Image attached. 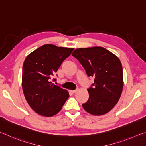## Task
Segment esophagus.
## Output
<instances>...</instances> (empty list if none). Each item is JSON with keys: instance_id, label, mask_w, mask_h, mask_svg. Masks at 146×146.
Returning a JSON list of instances; mask_svg holds the SVG:
<instances>
[{"instance_id": "obj_1", "label": "esophagus", "mask_w": 146, "mask_h": 146, "mask_svg": "<svg viewBox=\"0 0 146 146\" xmlns=\"http://www.w3.org/2000/svg\"><path fill=\"white\" fill-rule=\"evenodd\" d=\"M77 91H78V90H71L70 92H71L72 93V94H74V93H76Z\"/></svg>"}]
</instances>
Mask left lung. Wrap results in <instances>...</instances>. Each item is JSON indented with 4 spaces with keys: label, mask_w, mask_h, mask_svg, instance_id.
<instances>
[{
    "label": "left lung",
    "mask_w": 146,
    "mask_h": 146,
    "mask_svg": "<svg viewBox=\"0 0 146 146\" xmlns=\"http://www.w3.org/2000/svg\"><path fill=\"white\" fill-rule=\"evenodd\" d=\"M72 55L80 61L88 77L94 78V87L87 89L89 98L83 104L86 111L102 115L113 108L123 89V71L121 61L102 47L76 48Z\"/></svg>",
    "instance_id": "1"
}]
</instances>
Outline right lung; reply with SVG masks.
I'll use <instances>...</instances> for the list:
<instances>
[{
  "label": "right lung",
  "mask_w": 146,
  "mask_h": 146,
  "mask_svg": "<svg viewBox=\"0 0 146 146\" xmlns=\"http://www.w3.org/2000/svg\"><path fill=\"white\" fill-rule=\"evenodd\" d=\"M74 49L46 44L25 58L22 70V90L27 103L40 115L52 117L57 114L68 98V91L50 81Z\"/></svg>",
  "instance_id": "add662e5"
}]
</instances>
